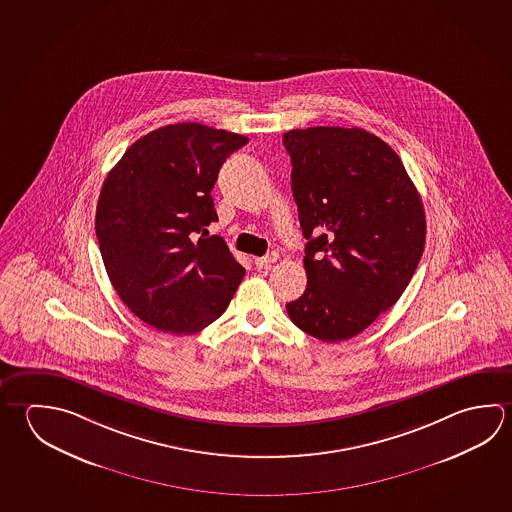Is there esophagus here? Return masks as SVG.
<instances>
[{
  "label": "esophagus",
  "instance_id": "obj_1",
  "mask_svg": "<svg viewBox=\"0 0 512 512\" xmlns=\"http://www.w3.org/2000/svg\"><path fill=\"white\" fill-rule=\"evenodd\" d=\"M253 262H255L257 269L268 268L273 262H277V253H269L266 257H257Z\"/></svg>",
  "mask_w": 512,
  "mask_h": 512
}]
</instances>
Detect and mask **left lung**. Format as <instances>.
I'll use <instances>...</instances> for the list:
<instances>
[{
	"label": "left lung",
	"instance_id": "1",
	"mask_svg": "<svg viewBox=\"0 0 512 512\" xmlns=\"http://www.w3.org/2000/svg\"><path fill=\"white\" fill-rule=\"evenodd\" d=\"M282 142L307 239V287L287 314L318 340H349L412 280L426 241L421 196L394 149L365 129H293Z\"/></svg>",
	"mask_w": 512,
	"mask_h": 512
}]
</instances>
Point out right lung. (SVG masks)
I'll use <instances>...</instances> for the list:
<instances>
[{
    "mask_svg": "<svg viewBox=\"0 0 512 512\" xmlns=\"http://www.w3.org/2000/svg\"><path fill=\"white\" fill-rule=\"evenodd\" d=\"M246 144V136L196 122L160 127L136 140L104 180L95 232L109 280L158 331L205 329L243 280L225 241L205 234L217 221L210 192L219 169Z\"/></svg>",
    "mask_w": 512,
    "mask_h": 512,
    "instance_id": "add662e5",
    "label": "right lung"
}]
</instances>
